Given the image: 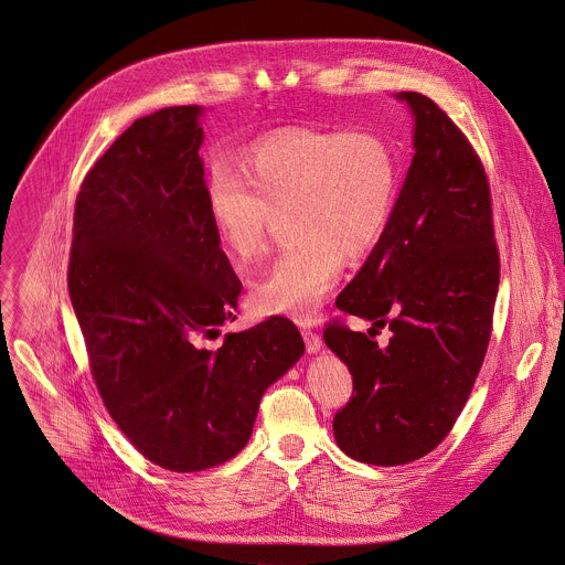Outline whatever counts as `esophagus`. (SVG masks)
<instances>
[{
  "label": "esophagus",
  "mask_w": 565,
  "mask_h": 565,
  "mask_svg": "<svg viewBox=\"0 0 565 565\" xmlns=\"http://www.w3.org/2000/svg\"><path fill=\"white\" fill-rule=\"evenodd\" d=\"M299 328H301V334H303V341H306V350L308 352H319L321 345H323L321 337L310 326H306V323H301Z\"/></svg>",
  "instance_id": "esophagus-1"
}]
</instances>
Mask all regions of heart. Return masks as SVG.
<instances>
[{
  "instance_id": "heart-1",
  "label": "heart",
  "mask_w": 565,
  "mask_h": 565,
  "mask_svg": "<svg viewBox=\"0 0 565 565\" xmlns=\"http://www.w3.org/2000/svg\"><path fill=\"white\" fill-rule=\"evenodd\" d=\"M242 173L217 162L206 204L224 248L248 264L268 250L279 215L292 239L255 284L266 312L312 319L341 275L381 239L398 193L392 145L374 131L286 129L259 140Z\"/></svg>"
}]
</instances>
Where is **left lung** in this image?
Instances as JSON below:
<instances>
[{"mask_svg":"<svg viewBox=\"0 0 565 565\" xmlns=\"http://www.w3.org/2000/svg\"><path fill=\"white\" fill-rule=\"evenodd\" d=\"M398 98L416 118V153L385 233L337 297L339 310L392 337L379 345L339 319L323 330L354 383L334 438L376 467L414 462L449 436L484 363L500 286L482 158L429 96Z\"/></svg>","mask_w":565,"mask_h":565,"instance_id":"obj_1","label":"left lung"}]
</instances>
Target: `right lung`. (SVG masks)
<instances>
[{
	"mask_svg": "<svg viewBox=\"0 0 565 565\" xmlns=\"http://www.w3.org/2000/svg\"><path fill=\"white\" fill-rule=\"evenodd\" d=\"M200 107L138 118L85 173L67 290L103 405L149 462L195 473L239 454L259 401L303 354L284 317L237 319L233 273L206 204Z\"/></svg>",
	"mask_w": 565,
	"mask_h": 565,
	"instance_id": "add662e5",
	"label": "right lung"
}]
</instances>
